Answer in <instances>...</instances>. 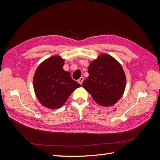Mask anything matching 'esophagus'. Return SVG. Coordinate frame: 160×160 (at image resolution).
Wrapping results in <instances>:
<instances>
[{
	"instance_id": "obj_1",
	"label": "esophagus",
	"mask_w": 160,
	"mask_h": 160,
	"mask_svg": "<svg viewBox=\"0 0 160 160\" xmlns=\"http://www.w3.org/2000/svg\"><path fill=\"white\" fill-rule=\"evenodd\" d=\"M83 77H80V78L78 79V82L81 85L82 83H83Z\"/></svg>"
}]
</instances>
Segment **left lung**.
I'll return each instance as SVG.
<instances>
[{"mask_svg":"<svg viewBox=\"0 0 160 160\" xmlns=\"http://www.w3.org/2000/svg\"><path fill=\"white\" fill-rule=\"evenodd\" d=\"M89 77L83 88L95 102L104 107L114 105L123 95L126 77L119 62L108 54H101L92 61L88 68Z\"/></svg>","mask_w":160,"mask_h":160,"instance_id":"1","label":"left lung"}]
</instances>
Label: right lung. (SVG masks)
<instances>
[{"instance_id": "right-lung-1", "label": "right lung", "mask_w": 160, "mask_h": 160, "mask_svg": "<svg viewBox=\"0 0 160 160\" xmlns=\"http://www.w3.org/2000/svg\"><path fill=\"white\" fill-rule=\"evenodd\" d=\"M65 59L52 56L38 67L33 77L37 98L45 107L59 108L75 89L81 87L72 79L70 72L62 69Z\"/></svg>"}]
</instances>
